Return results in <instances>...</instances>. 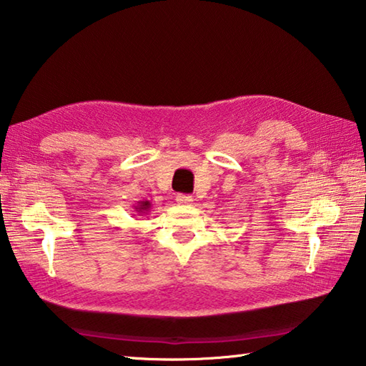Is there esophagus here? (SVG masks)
Instances as JSON below:
<instances>
[{
  "label": "esophagus",
  "mask_w": 366,
  "mask_h": 366,
  "mask_svg": "<svg viewBox=\"0 0 366 366\" xmlns=\"http://www.w3.org/2000/svg\"><path fill=\"white\" fill-rule=\"evenodd\" d=\"M176 202L179 203V205H189V203L192 202V197L190 195H185V194H179L176 197Z\"/></svg>",
  "instance_id": "1"
}]
</instances>
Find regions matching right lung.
I'll return each instance as SVG.
<instances>
[{
  "mask_svg": "<svg viewBox=\"0 0 366 366\" xmlns=\"http://www.w3.org/2000/svg\"><path fill=\"white\" fill-rule=\"evenodd\" d=\"M150 202H139V205L137 207H135V212H137V213H147L148 212V209H150Z\"/></svg>",
  "mask_w": 366,
  "mask_h": 366,
  "instance_id": "add662e5",
  "label": "right lung"
}]
</instances>
